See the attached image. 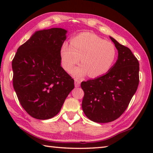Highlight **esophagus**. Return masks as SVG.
<instances>
[{"label":"esophagus","mask_w":153,"mask_h":153,"mask_svg":"<svg viewBox=\"0 0 153 153\" xmlns=\"http://www.w3.org/2000/svg\"><path fill=\"white\" fill-rule=\"evenodd\" d=\"M80 85V81L77 79H75V87H79Z\"/></svg>","instance_id":"34e87169"}]
</instances>
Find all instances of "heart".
<instances>
[{"instance_id": "b5f03b06", "label": "heart", "mask_w": 153, "mask_h": 153, "mask_svg": "<svg viewBox=\"0 0 153 153\" xmlns=\"http://www.w3.org/2000/svg\"><path fill=\"white\" fill-rule=\"evenodd\" d=\"M63 67L71 72L81 57L82 65L75 70L76 76L88 74L96 77L102 76L110 70L116 58V51L111 42L105 41L98 35L83 32L74 37L70 44L65 43L60 49Z\"/></svg>"}]
</instances>
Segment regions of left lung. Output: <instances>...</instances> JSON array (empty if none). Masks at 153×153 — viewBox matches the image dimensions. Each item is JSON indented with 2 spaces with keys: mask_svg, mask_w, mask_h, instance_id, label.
Wrapping results in <instances>:
<instances>
[{
  "mask_svg": "<svg viewBox=\"0 0 153 153\" xmlns=\"http://www.w3.org/2000/svg\"><path fill=\"white\" fill-rule=\"evenodd\" d=\"M110 38L118 51L116 64L104 76L81 83L84 91L83 112L97 123L118 119L128 108L139 82L137 58L129 48Z\"/></svg>",
  "mask_w": 153,
  "mask_h": 153,
  "instance_id": "left-lung-1",
  "label": "left lung"
}]
</instances>
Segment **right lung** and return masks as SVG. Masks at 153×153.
<instances>
[{"label":"right lung","instance_id":"add662e5","mask_svg":"<svg viewBox=\"0 0 153 153\" xmlns=\"http://www.w3.org/2000/svg\"><path fill=\"white\" fill-rule=\"evenodd\" d=\"M66 32L62 28L36 31L12 60L13 87L23 108L34 118L56 116L74 88V79L60 66Z\"/></svg>","mask_w":153,"mask_h":153}]
</instances>
